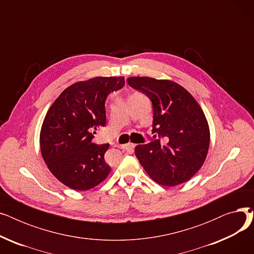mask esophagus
I'll list each match as a JSON object with an SVG mask.
<instances>
[{
    "instance_id": "1",
    "label": "esophagus",
    "mask_w": 254,
    "mask_h": 254,
    "mask_svg": "<svg viewBox=\"0 0 254 254\" xmlns=\"http://www.w3.org/2000/svg\"><path fill=\"white\" fill-rule=\"evenodd\" d=\"M134 147V145H132L131 143H127V144H123V145H119L118 148L120 149H125V150H128L130 148Z\"/></svg>"
}]
</instances>
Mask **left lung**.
<instances>
[{
  "mask_svg": "<svg viewBox=\"0 0 254 254\" xmlns=\"http://www.w3.org/2000/svg\"><path fill=\"white\" fill-rule=\"evenodd\" d=\"M125 77H93L66 87L48 109L40 131V149L49 171L75 190H88L111 171L104 154L109 144L92 143L91 129L106 125L105 101L123 88Z\"/></svg>",
  "mask_w": 254,
  "mask_h": 254,
  "instance_id": "left-lung-1",
  "label": "left lung"
}]
</instances>
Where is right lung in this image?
Returning a JSON list of instances; mask_svg holds the SVG:
<instances>
[{"label":"right lung","instance_id":"1","mask_svg":"<svg viewBox=\"0 0 254 254\" xmlns=\"http://www.w3.org/2000/svg\"><path fill=\"white\" fill-rule=\"evenodd\" d=\"M127 81L151 100L152 131L158 134V139L136 146L140 164L161 185L189 181L202 168L209 150L210 129L201 106L171 80L129 77Z\"/></svg>","mask_w":254,"mask_h":254}]
</instances>
